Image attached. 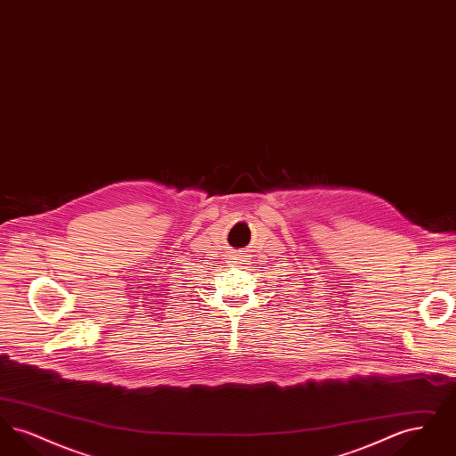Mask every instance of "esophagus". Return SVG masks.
Returning <instances> with one entry per match:
<instances>
[{
	"label": "esophagus",
	"mask_w": 456,
	"mask_h": 456,
	"mask_svg": "<svg viewBox=\"0 0 456 456\" xmlns=\"http://www.w3.org/2000/svg\"><path fill=\"white\" fill-rule=\"evenodd\" d=\"M231 260H232V263H236V265H242L244 256H242V253H234V255L231 256Z\"/></svg>",
	"instance_id": "obj_1"
}]
</instances>
